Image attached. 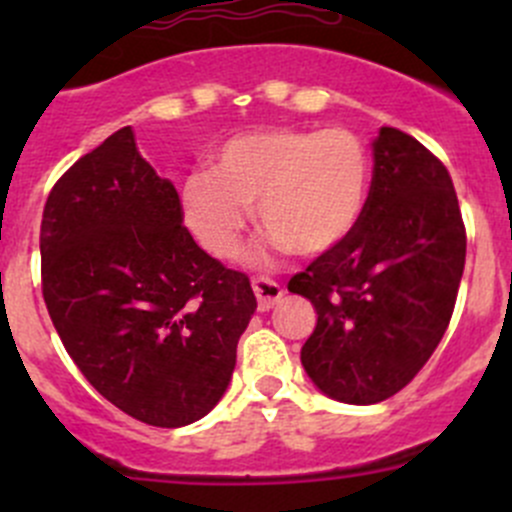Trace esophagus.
<instances>
[{
    "instance_id": "1",
    "label": "esophagus",
    "mask_w": 512,
    "mask_h": 512,
    "mask_svg": "<svg viewBox=\"0 0 512 512\" xmlns=\"http://www.w3.org/2000/svg\"><path fill=\"white\" fill-rule=\"evenodd\" d=\"M252 289L257 294V307H260V312H270L280 302L282 294H285V289L277 285L275 280H270V277H252Z\"/></svg>"
}]
</instances>
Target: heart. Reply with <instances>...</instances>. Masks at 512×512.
<instances>
[{"label": "heart", "mask_w": 512, "mask_h": 512, "mask_svg": "<svg viewBox=\"0 0 512 512\" xmlns=\"http://www.w3.org/2000/svg\"><path fill=\"white\" fill-rule=\"evenodd\" d=\"M369 183V148L349 128H270L223 143L213 173L185 175L180 215L205 252L230 260L255 205L257 223L277 245L317 257L359 223Z\"/></svg>", "instance_id": "heart-1"}]
</instances>
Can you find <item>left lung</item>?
<instances>
[{"label":"left lung","mask_w":512,"mask_h":512,"mask_svg":"<svg viewBox=\"0 0 512 512\" xmlns=\"http://www.w3.org/2000/svg\"><path fill=\"white\" fill-rule=\"evenodd\" d=\"M463 265L466 225L446 165L384 126L359 223L287 285L317 309L302 347L309 379L359 406L404 389L446 334Z\"/></svg>","instance_id":"left-lung-1"}]
</instances>
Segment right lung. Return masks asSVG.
Masks as SVG:
<instances>
[{"label": "right lung", "instance_id": "right-lung-1", "mask_svg": "<svg viewBox=\"0 0 512 512\" xmlns=\"http://www.w3.org/2000/svg\"><path fill=\"white\" fill-rule=\"evenodd\" d=\"M39 250L51 322L103 399L160 428L223 399L257 309L250 277L195 245L178 190L138 153L131 126L56 180Z\"/></svg>", "mask_w": 512, "mask_h": 512}]
</instances>
